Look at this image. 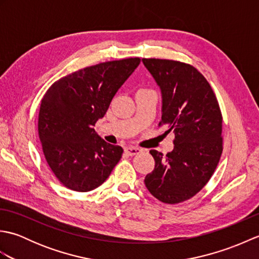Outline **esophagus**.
I'll list each match as a JSON object with an SVG mask.
<instances>
[{"label":"esophagus","mask_w":259,"mask_h":259,"mask_svg":"<svg viewBox=\"0 0 259 259\" xmlns=\"http://www.w3.org/2000/svg\"><path fill=\"white\" fill-rule=\"evenodd\" d=\"M124 151H125L126 155L136 156V155H139V153H141L142 150L139 149V148H137V147H128V148H125Z\"/></svg>","instance_id":"1"}]
</instances>
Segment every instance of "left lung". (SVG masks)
<instances>
[{
  "instance_id": "1",
  "label": "left lung",
  "mask_w": 259,
  "mask_h": 259,
  "mask_svg": "<svg viewBox=\"0 0 259 259\" xmlns=\"http://www.w3.org/2000/svg\"><path fill=\"white\" fill-rule=\"evenodd\" d=\"M161 90L159 125L175 134L174 150H150L155 169L145 184L164 203L183 202L211 178L223 152V115L209 82L190 64L166 59H142Z\"/></svg>"
}]
</instances>
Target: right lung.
I'll use <instances>...</instances> for the list:
<instances>
[{"label": "right lung", "mask_w": 259, "mask_h": 259, "mask_svg": "<svg viewBox=\"0 0 259 259\" xmlns=\"http://www.w3.org/2000/svg\"><path fill=\"white\" fill-rule=\"evenodd\" d=\"M140 63L129 58L99 63L63 76L41 101L37 130L46 160L67 188L87 192L101 186L122 156L93 129Z\"/></svg>", "instance_id": "1"}]
</instances>
